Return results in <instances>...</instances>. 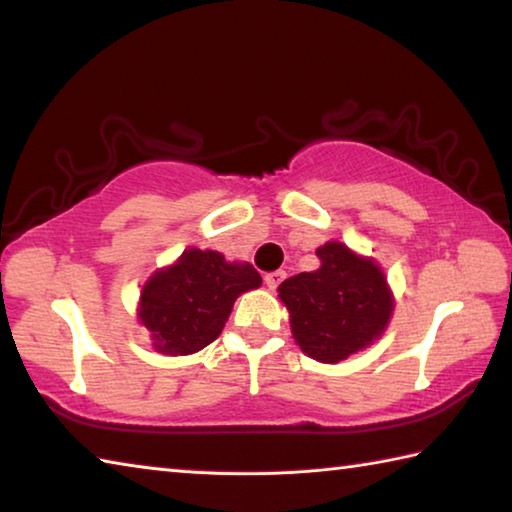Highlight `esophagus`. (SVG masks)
Segmentation results:
<instances>
[{
  "label": "esophagus",
  "instance_id": "1",
  "mask_svg": "<svg viewBox=\"0 0 512 512\" xmlns=\"http://www.w3.org/2000/svg\"><path fill=\"white\" fill-rule=\"evenodd\" d=\"M284 275H287V273H284V271H273V273H268L266 277H264V282H266V287L268 289H277V287H280V282L284 280Z\"/></svg>",
  "mask_w": 512,
  "mask_h": 512
}]
</instances>
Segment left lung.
<instances>
[{
	"label": "left lung",
	"instance_id": "1",
	"mask_svg": "<svg viewBox=\"0 0 512 512\" xmlns=\"http://www.w3.org/2000/svg\"><path fill=\"white\" fill-rule=\"evenodd\" d=\"M320 268L298 273L277 287L289 311L291 334L307 357L339 363L381 339L395 298L381 266L341 241L316 250Z\"/></svg>",
	"mask_w": 512,
	"mask_h": 512
}]
</instances>
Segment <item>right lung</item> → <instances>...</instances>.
I'll return each instance as SVG.
<instances>
[{
    "label": "right lung",
    "instance_id": "obj_1",
    "mask_svg": "<svg viewBox=\"0 0 512 512\" xmlns=\"http://www.w3.org/2000/svg\"><path fill=\"white\" fill-rule=\"evenodd\" d=\"M259 287L262 275L248 262H228L216 250L187 248L144 282L137 318L149 329L155 352L185 357L210 345L235 300Z\"/></svg>",
    "mask_w": 512,
    "mask_h": 512
}]
</instances>
